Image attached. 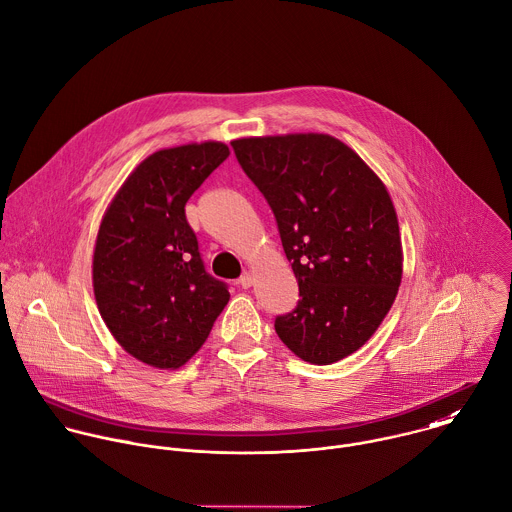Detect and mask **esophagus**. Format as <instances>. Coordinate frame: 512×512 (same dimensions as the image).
Wrapping results in <instances>:
<instances>
[{"mask_svg":"<svg viewBox=\"0 0 512 512\" xmlns=\"http://www.w3.org/2000/svg\"><path fill=\"white\" fill-rule=\"evenodd\" d=\"M238 284H240L242 288H250V286L254 284V274H250V272H244V274H242V278L238 280Z\"/></svg>","mask_w":512,"mask_h":512,"instance_id":"34e87169","label":"esophagus"}]
</instances>
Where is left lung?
<instances>
[{
    "label": "left lung",
    "instance_id": "obj_1",
    "mask_svg": "<svg viewBox=\"0 0 512 512\" xmlns=\"http://www.w3.org/2000/svg\"><path fill=\"white\" fill-rule=\"evenodd\" d=\"M230 145L276 216L300 288L298 308L276 318V334L308 363H336L375 334L397 298L403 246L393 200L332 135L242 137Z\"/></svg>",
    "mask_w": 512,
    "mask_h": 512
}]
</instances>
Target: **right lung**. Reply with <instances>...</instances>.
Segmentation results:
<instances>
[{"mask_svg": "<svg viewBox=\"0 0 512 512\" xmlns=\"http://www.w3.org/2000/svg\"><path fill=\"white\" fill-rule=\"evenodd\" d=\"M228 155L220 141L161 149L135 167L103 214L95 302L117 343L151 367L184 365L230 300L206 274L184 216L192 192Z\"/></svg>", "mask_w": 512, "mask_h": 512, "instance_id": "1", "label": "right lung"}]
</instances>
